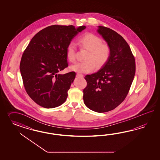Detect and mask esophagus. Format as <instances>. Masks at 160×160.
I'll list each match as a JSON object with an SVG mask.
<instances>
[{
  "mask_svg": "<svg viewBox=\"0 0 160 160\" xmlns=\"http://www.w3.org/2000/svg\"><path fill=\"white\" fill-rule=\"evenodd\" d=\"M76 76L77 77H80V78H83V75H82V74H80V73H77V74H76Z\"/></svg>",
  "mask_w": 160,
  "mask_h": 160,
  "instance_id": "1",
  "label": "esophagus"
}]
</instances>
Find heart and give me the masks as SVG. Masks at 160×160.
<instances>
[{"label": "heart", "mask_w": 160, "mask_h": 160, "mask_svg": "<svg viewBox=\"0 0 160 160\" xmlns=\"http://www.w3.org/2000/svg\"><path fill=\"white\" fill-rule=\"evenodd\" d=\"M78 44L82 49L88 51L85 62L75 63L70 67L73 71L78 73H89L96 68H102L108 61L112 49L108 44L102 43V40L97 35L86 33L78 39ZM68 60L73 63L76 60V49L74 44L70 43L66 48Z\"/></svg>", "instance_id": "b5f03b06"}]
</instances>
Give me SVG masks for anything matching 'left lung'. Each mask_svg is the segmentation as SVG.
<instances>
[{
  "mask_svg": "<svg viewBox=\"0 0 160 160\" xmlns=\"http://www.w3.org/2000/svg\"><path fill=\"white\" fill-rule=\"evenodd\" d=\"M112 49L108 62L98 72L86 75L87 86L83 90L85 105L97 112L114 110L124 100L136 72V62L129 45L112 29L98 26Z\"/></svg>",
  "mask_w": 160,
  "mask_h": 160,
  "instance_id": "obj_1",
  "label": "left lung"
}]
</instances>
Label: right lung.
Masks as SVG:
<instances>
[{"instance_id":"obj_1","label":"right lung","mask_w":160,"mask_h":160,"mask_svg":"<svg viewBox=\"0 0 160 160\" xmlns=\"http://www.w3.org/2000/svg\"><path fill=\"white\" fill-rule=\"evenodd\" d=\"M85 28L50 26L35 34L24 50L20 63L23 85L29 97L39 106L52 108L66 101L76 73H58L68 67V44Z\"/></svg>"}]
</instances>
